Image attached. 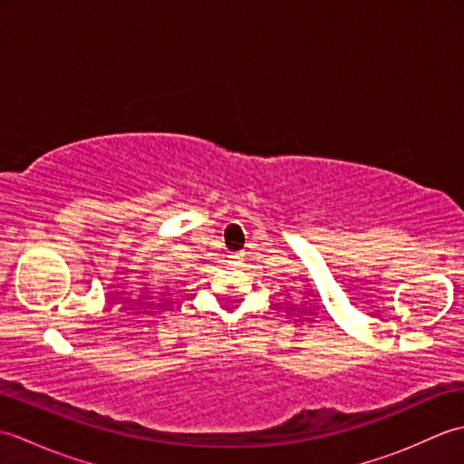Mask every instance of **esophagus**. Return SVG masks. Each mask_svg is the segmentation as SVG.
<instances>
[{
  "label": "esophagus",
  "mask_w": 464,
  "mask_h": 464,
  "mask_svg": "<svg viewBox=\"0 0 464 464\" xmlns=\"http://www.w3.org/2000/svg\"><path fill=\"white\" fill-rule=\"evenodd\" d=\"M233 259H235V261H243V253H235Z\"/></svg>",
  "instance_id": "esophagus-1"
}]
</instances>
